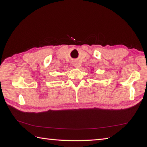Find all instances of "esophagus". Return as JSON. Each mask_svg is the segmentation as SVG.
Masks as SVG:
<instances>
[{
	"mask_svg": "<svg viewBox=\"0 0 147 147\" xmlns=\"http://www.w3.org/2000/svg\"><path fill=\"white\" fill-rule=\"evenodd\" d=\"M73 65L74 67L78 68V67H79V63H78V61H74L73 62Z\"/></svg>",
	"mask_w": 147,
	"mask_h": 147,
	"instance_id": "esophagus-1",
	"label": "esophagus"
}]
</instances>
